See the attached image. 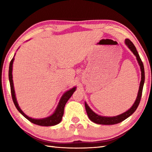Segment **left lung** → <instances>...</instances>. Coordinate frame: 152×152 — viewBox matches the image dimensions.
Listing matches in <instances>:
<instances>
[{
	"instance_id": "8db88e82",
	"label": "left lung",
	"mask_w": 152,
	"mask_h": 152,
	"mask_svg": "<svg viewBox=\"0 0 152 152\" xmlns=\"http://www.w3.org/2000/svg\"><path fill=\"white\" fill-rule=\"evenodd\" d=\"M125 45L127 46V48L132 51V52L133 53V54L135 56L136 59H137V62L140 66L141 77V82L140 84V87H139V91H138L137 98H136L135 102L133 103L132 107H131L129 109H128L127 111L122 113V114H120L119 115H117V116H114V117H104V116H101V115L96 114V113H95L93 110L89 107L88 104L85 102V108H86V110L87 115H88V118L91 119V121H92V122L96 123V124L115 125V124H117V123L122 122L123 121H124L129 117H130L131 115H132L133 113L135 111L139 104H140L141 94H142L144 82H145V72H144L143 64L142 61L141 60L140 55H139L137 50H136V48L135 47V45H133V43L129 39H126L125 40Z\"/></svg>"
}]
</instances>
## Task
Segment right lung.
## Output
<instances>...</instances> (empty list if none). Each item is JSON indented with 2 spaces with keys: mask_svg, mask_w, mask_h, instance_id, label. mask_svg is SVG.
Here are the masks:
<instances>
[{
  "mask_svg": "<svg viewBox=\"0 0 152 152\" xmlns=\"http://www.w3.org/2000/svg\"><path fill=\"white\" fill-rule=\"evenodd\" d=\"M14 56V57H15ZM14 57L10 62L9 65V82H10V86H11V95H12V101H13L15 107L19 110L20 113L21 115H23V116L34 124H36L37 125L40 126H46V127H49V126H53L56 125H58V123H60L62 119L63 115H64V107H65V105L66 104L67 101H68L69 99L72 96V95L75 92L76 87L74 86L72 88L69 90V91L65 92L64 94L61 96L60 101L58 102V104L55 111L53 113V114H51L50 116L47 117L45 118H42V119H34V118H31L28 117L27 115H25L23 113V111L20 109V108L19 106V104H18L17 99H16V95H15V92L14 89V84H13V80H12V64H13V61L15 58Z\"/></svg>",
  "mask_w": 152,
  "mask_h": 152,
  "instance_id": "obj_1",
  "label": "right lung"
}]
</instances>
